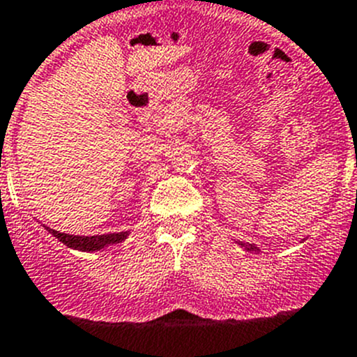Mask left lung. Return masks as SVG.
<instances>
[{"mask_svg":"<svg viewBox=\"0 0 357 357\" xmlns=\"http://www.w3.org/2000/svg\"><path fill=\"white\" fill-rule=\"evenodd\" d=\"M238 245L242 247V249L249 250V252H259V247H256L255 243H238Z\"/></svg>","mask_w":357,"mask_h":357,"instance_id":"1","label":"left lung"}]
</instances>
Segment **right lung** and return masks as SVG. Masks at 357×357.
<instances>
[{
    "label": "right lung",
    "instance_id": "add662e5",
    "mask_svg": "<svg viewBox=\"0 0 357 357\" xmlns=\"http://www.w3.org/2000/svg\"><path fill=\"white\" fill-rule=\"evenodd\" d=\"M46 227L47 233H51L54 238H59L63 245L70 247L75 250H83V252H96V250L107 249L108 245H115V243H121L130 236L128 231L123 233H110V234H96V236H78V234H67L60 233V231H54L51 227Z\"/></svg>",
    "mask_w": 357,
    "mask_h": 357
}]
</instances>
